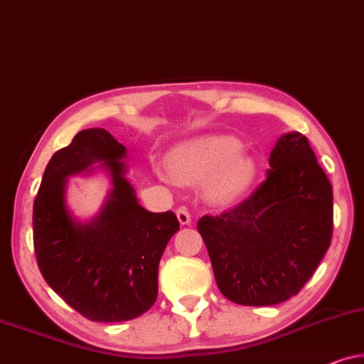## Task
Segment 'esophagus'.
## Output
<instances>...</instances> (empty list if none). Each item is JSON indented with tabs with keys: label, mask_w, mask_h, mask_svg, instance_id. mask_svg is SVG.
Returning a JSON list of instances; mask_svg holds the SVG:
<instances>
[{
	"label": "esophagus",
	"mask_w": 364,
	"mask_h": 364,
	"mask_svg": "<svg viewBox=\"0 0 364 364\" xmlns=\"http://www.w3.org/2000/svg\"><path fill=\"white\" fill-rule=\"evenodd\" d=\"M176 216H178V221H180L183 226H188L189 223H191V214H189V211L186 208H178L176 211Z\"/></svg>",
	"instance_id": "1"
}]
</instances>
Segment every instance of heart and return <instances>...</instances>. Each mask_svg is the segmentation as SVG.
<instances>
[{"label":"heart","instance_id":"1","mask_svg":"<svg viewBox=\"0 0 364 364\" xmlns=\"http://www.w3.org/2000/svg\"><path fill=\"white\" fill-rule=\"evenodd\" d=\"M242 143L232 136H211L178 146L171 153L170 171H161L168 183L176 180L199 181L214 176L211 189L218 198H234L249 186L255 176V161L239 155Z\"/></svg>","mask_w":364,"mask_h":364}]
</instances>
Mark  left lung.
<instances>
[{
    "instance_id": "8db88e82",
    "label": "left lung",
    "mask_w": 364,
    "mask_h": 364,
    "mask_svg": "<svg viewBox=\"0 0 364 364\" xmlns=\"http://www.w3.org/2000/svg\"><path fill=\"white\" fill-rule=\"evenodd\" d=\"M269 165L249 198L198 221L219 290L239 305H277L299 294L333 234V191L306 136H280Z\"/></svg>"
}]
</instances>
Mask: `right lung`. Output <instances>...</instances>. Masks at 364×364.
Returning <instances> with one entry per match:
<instances>
[{
    "label": "right lung",
    "mask_w": 364,
    "mask_h": 364,
    "mask_svg": "<svg viewBox=\"0 0 364 364\" xmlns=\"http://www.w3.org/2000/svg\"><path fill=\"white\" fill-rule=\"evenodd\" d=\"M125 158L127 148L107 130L79 132L49 160L33 208L34 252L44 280L80 315L104 323L151 309L160 259L180 231L173 211L151 213L138 204ZM94 162L109 171L112 189L102 211L80 223L65 204L67 178Z\"/></svg>",
    "instance_id": "right-lung-1"
}]
</instances>
